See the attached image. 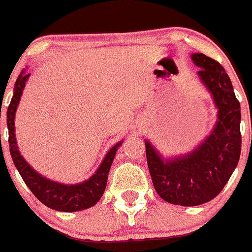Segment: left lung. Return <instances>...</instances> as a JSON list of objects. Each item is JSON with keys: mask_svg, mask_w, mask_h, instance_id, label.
Returning a JSON list of instances; mask_svg holds the SVG:
<instances>
[{"mask_svg": "<svg viewBox=\"0 0 252 252\" xmlns=\"http://www.w3.org/2000/svg\"><path fill=\"white\" fill-rule=\"evenodd\" d=\"M197 76L211 94L217 121L211 133L186 154L164 158L146 139V156L158 195L173 205L198 206L219 195L238 165L241 152L240 103L219 62L203 54L191 55Z\"/></svg>", "mask_w": 252, "mask_h": 252, "instance_id": "obj_1", "label": "left lung"}]
</instances>
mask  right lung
Masks as SVG:
<instances>
[{"label": "right lung", "instance_id": "obj_1", "mask_svg": "<svg viewBox=\"0 0 252 252\" xmlns=\"http://www.w3.org/2000/svg\"><path fill=\"white\" fill-rule=\"evenodd\" d=\"M29 76L31 73H26V69L21 72L16 84H14L13 96H12L8 109H7L9 152H11L14 165L21 174L24 183L34 193V196L49 208L61 212H77L93 207L100 200L105 191L109 170H110L111 164L115 158L116 152L123 144V139L114 147H111L95 173L82 183L62 184L42 176L38 171L34 170L29 165L28 161L23 158L18 149L16 139V127H14L16 111Z\"/></svg>", "mask_w": 252, "mask_h": 252}]
</instances>
